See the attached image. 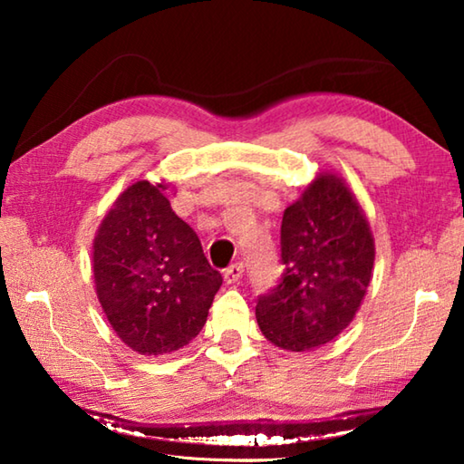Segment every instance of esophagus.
I'll use <instances>...</instances> for the list:
<instances>
[{
    "label": "esophagus",
    "mask_w": 464,
    "mask_h": 464,
    "mask_svg": "<svg viewBox=\"0 0 464 464\" xmlns=\"http://www.w3.org/2000/svg\"><path fill=\"white\" fill-rule=\"evenodd\" d=\"M243 268H246V266H243L241 262L231 264L229 268L225 270V282H227V285H235V282H237L243 276Z\"/></svg>",
    "instance_id": "34e87169"
}]
</instances>
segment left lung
Wrapping results in <instances>:
<instances>
[{"instance_id":"obj_1","label":"left lung","mask_w":464,"mask_h":464,"mask_svg":"<svg viewBox=\"0 0 464 464\" xmlns=\"http://www.w3.org/2000/svg\"><path fill=\"white\" fill-rule=\"evenodd\" d=\"M280 262V285L256 304L266 340L290 352L335 340L362 304L374 266L371 227L340 176L319 174L285 210Z\"/></svg>"}]
</instances>
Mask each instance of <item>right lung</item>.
Segmentation results:
<instances>
[{"label": "right lung", "instance_id": "1", "mask_svg": "<svg viewBox=\"0 0 464 464\" xmlns=\"http://www.w3.org/2000/svg\"><path fill=\"white\" fill-rule=\"evenodd\" d=\"M140 179L124 190L93 239V282L110 325L143 356L184 348L207 324L223 276L198 235Z\"/></svg>", "mask_w": 464, "mask_h": 464}]
</instances>
